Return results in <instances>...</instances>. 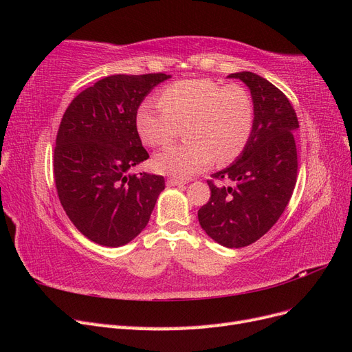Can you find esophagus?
Masks as SVG:
<instances>
[{
    "instance_id": "34e87169",
    "label": "esophagus",
    "mask_w": 352,
    "mask_h": 352,
    "mask_svg": "<svg viewBox=\"0 0 352 352\" xmlns=\"http://www.w3.org/2000/svg\"><path fill=\"white\" fill-rule=\"evenodd\" d=\"M166 184H167V186H177V185L186 184V180H184V179H177V177H168Z\"/></svg>"
}]
</instances>
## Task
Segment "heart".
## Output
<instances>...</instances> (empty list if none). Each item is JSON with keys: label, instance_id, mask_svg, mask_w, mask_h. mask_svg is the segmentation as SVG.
Instances as JSON below:
<instances>
[{"label": "heart", "instance_id": "b5f03b06", "mask_svg": "<svg viewBox=\"0 0 352 352\" xmlns=\"http://www.w3.org/2000/svg\"><path fill=\"white\" fill-rule=\"evenodd\" d=\"M160 104L142 102L136 111V131L150 146L164 145L184 126L185 142L160 151L154 168L186 179L212 162L225 166L236 160L252 133L255 109L251 94L241 85L212 79H186L167 87Z\"/></svg>", "mask_w": 352, "mask_h": 352}]
</instances>
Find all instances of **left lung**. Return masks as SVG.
<instances>
[{
    "mask_svg": "<svg viewBox=\"0 0 352 352\" xmlns=\"http://www.w3.org/2000/svg\"><path fill=\"white\" fill-rule=\"evenodd\" d=\"M251 91L255 119L242 154L207 180L211 197L198 210L207 235L228 248H242L267 233L279 220L296 184L294 132L300 127L286 95L258 74L232 73Z\"/></svg>",
    "mask_w": 352,
    "mask_h": 352,
    "instance_id": "8db88e82",
    "label": "left lung"
}]
</instances>
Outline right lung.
Here are the masks:
<instances>
[{
  "label": "right lung",
  "mask_w": 352,
  "mask_h": 352,
  "mask_svg": "<svg viewBox=\"0 0 352 352\" xmlns=\"http://www.w3.org/2000/svg\"><path fill=\"white\" fill-rule=\"evenodd\" d=\"M166 73L113 74L73 98L57 132L54 180L63 208L83 236L122 247L144 230L164 177L129 175L146 160L136 111Z\"/></svg>",
  "instance_id": "obj_1"
}]
</instances>
